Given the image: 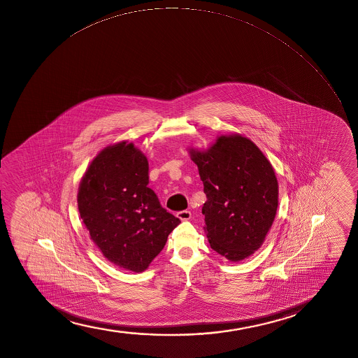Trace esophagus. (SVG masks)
Returning a JSON list of instances; mask_svg holds the SVG:
<instances>
[{
	"label": "esophagus",
	"mask_w": 358,
	"mask_h": 358,
	"mask_svg": "<svg viewBox=\"0 0 358 358\" xmlns=\"http://www.w3.org/2000/svg\"><path fill=\"white\" fill-rule=\"evenodd\" d=\"M191 216H192V214H191V211H189V210H182V211H179L177 214V217L181 220V221H187V220L191 218Z\"/></svg>",
	"instance_id": "esophagus-1"
}]
</instances>
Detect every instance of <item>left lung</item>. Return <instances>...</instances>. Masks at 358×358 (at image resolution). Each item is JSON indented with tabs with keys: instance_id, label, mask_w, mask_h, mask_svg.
<instances>
[{
	"instance_id": "left-lung-1",
	"label": "left lung",
	"mask_w": 358,
	"mask_h": 358,
	"mask_svg": "<svg viewBox=\"0 0 358 358\" xmlns=\"http://www.w3.org/2000/svg\"><path fill=\"white\" fill-rule=\"evenodd\" d=\"M204 184L210 247L238 263L259 250L278 208V181L271 162L248 137L218 136L206 150L189 149Z\"/></svg>"
}]
</instances>
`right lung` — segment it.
<instances>
[{
  "mask_svg": "<svg viewBox=\"0 0 358 358\" xmlns=\"http://www.w3.org/2000/svg\"><path fill=\"white\" fill-rule=\"evenodd\" d=\"M147 157L128 141L110 144L92 160L80 181L78 206L92 241L127 271L147 270L180 220L149 189Z\"/></svg>",
  "mask_w": 358,
  "mask_h": 358,
  "instance_id": "add662e5",
  "label": "right lung"
}]
</instances>
